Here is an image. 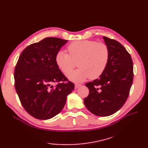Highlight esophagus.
Returning a JSON list of instances; mask_svg holds the SVG:
<instances>
[{
	"label": "esophagus",
	"mask_w": 148,
	"mask_h": 148,
	"mask_svg": "<svg viewBox=\"0 0 148 148\" xmlns=\"http://www.w3.org/2000/svg\"><path fill=\"white\" fill-rule=\"evenodd\" d=\"M80 86H81V84H77V83H76L75 84V89H77V88H78Z\"/></svg>",
	"instance_id": "34e87169"
}]
</instances>
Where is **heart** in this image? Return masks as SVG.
<instances>
[{
	"label": "heart",
	"instance_id": "heart-1",
	"mask_svg": "<svg viewBox=\"0 0 148 148\" xmlns=\"http://www.w3.org/2000/svg\"><path fill=\"white\" fill-rule=\"evenodd\" d=\"M69 54L59 51L56 56V63L65 75L72 70L75 61H79L80 69L67 75L69 79L82 82L89 77L96 79L104 73L109 60V50L106 44L95 41H77L68 47Z\"/></svg>",
	"mask_w": 148,
	"mask_h": 148
}]
</instances>
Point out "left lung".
Listing matches in <instances>:
<instances>
[{
	"label": "left lung",
	"instance_id": "8db88e82",
	"mask_svg": "<svg viewBox=\"0 0 148 148\" xmlns=\"http://www.w3.org/2000/svg\"><path fill=\"white\" fill-rule=\"evenodd\" d=\"M109 50V60L99 78L86 84L89 95L84 104L92 114L106 117L117 112L126 102L133 83L132 57L122 44L103 36Z\"/></svg>",
	"mask_w": 148,
	"mask_h": 148
}]
</instances>
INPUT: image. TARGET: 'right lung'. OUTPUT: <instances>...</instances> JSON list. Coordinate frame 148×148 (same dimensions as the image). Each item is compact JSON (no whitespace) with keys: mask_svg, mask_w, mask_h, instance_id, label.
Instances as JSON below:
<instances>
[{"mask_svg":"<svg viewBox=\"0 0 148 148\" xmlns=\"http://www.w3.org/2000/svg\"><path fill=\"white\" fill-rule=\"evenodd\" d=\"M67 41L44 38L26 47L17 62L14 73L16 93L25 110L37 119H50L59 114L74 89V84L56 63L57 53ZM60 81L63 83L53 86Z\"/></svg>","mask_w":148,"mask_h":148,"instance_id":"right-lung-1","label":"right lung"}]
</instances>
